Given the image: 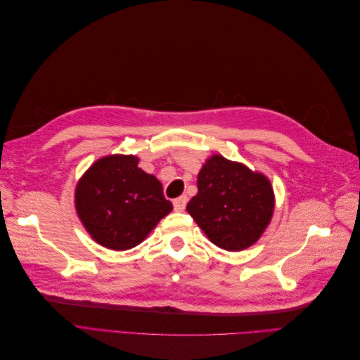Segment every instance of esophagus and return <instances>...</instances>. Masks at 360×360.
Wrapping results in <instances>:
<instances>
[{"label": "esophagus", "instance_id": "obj_1", "mask_svg": "<svg viewBox=\"0 0 360 360\" xmlns=\"http://www.w3.org/2000/svg\"><path fill=\"white\" fill-rule=\"evenodd\" d=\"M186 202H188V197H186V195H181V197H179V198H176V200L172 201L174 210H176V212H183L184 207H186Z\"/></svg>", "mask_w": 360, "mask_h": 360}]
</instances>
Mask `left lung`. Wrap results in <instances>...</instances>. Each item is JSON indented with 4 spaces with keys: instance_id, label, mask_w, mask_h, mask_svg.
<instances>
[{
    "instance_id": "1",
    "label": "left lung",
    "mask_w": 360,
    "mask_h": 360,
    "mask_svg": "<svg viewBox=\"0 0 360 360\" xmlns=\"http://www.w3.org/2000/svg\"><path fill=\"white\" fill-rule=\"evenodd\" d=\"M198 193L186 210L210 240L225 250L254 245L274 213L270 181L242 163L213 156L198 174Z\"/></svg>"
}]
</instances>
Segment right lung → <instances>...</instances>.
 Wrapping results in <instances>:
<instances>
[{"label": "right lung", "mask_w": 360, "mask_h": 360, "mask_svg": "<svg viewBox=\"0 0 360 360\" xmlns=\"http://www.w3.org/2000/svg\"><path fill=\"white\" fill-rule=\"evenodd\" d=\"M86 231L108 249L126 250L144 240L172 204L162 184L138 168L135 156H106L84 174L75 193Z\"/></svg>", "instance_id": "1"}]
</instances>
